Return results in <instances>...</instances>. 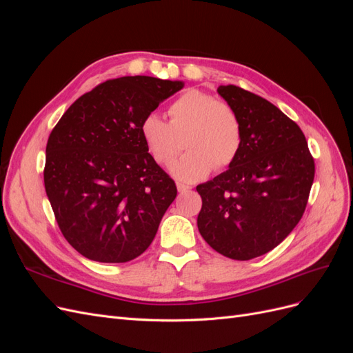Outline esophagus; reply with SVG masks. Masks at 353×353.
I'll list each match as a JSON object with an SVG mask.
<instances>
[{
  "label": "esophagus",
  "instance_id": "esophagus-1",
  "mask_svg": "<svg viewBox=\"0 0 353 353\" xmlns=\"http://www.w3.org/2000/svg\"><path fill=\"white\" fill-rule=\"evenodd\" d=\"M176 188H178L179 193H187V191H190V190H191V187H190V185L181 184V183H176Z\"/></svg>",
  "mask_w": 353,
  "mask_h": 353
}]
</instances>
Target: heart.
Here are the masks:
<instances>
[{"instance_id": "heart-1", "label": "heart", "mask_w": 353, "mask_h": 353, "mask_svg": "<svg viewBox=\"0 0 353 353\" xmlns=\"http://www.w3.org/2000/svg\"><path fill=\"white\" fill-rule=\"evenodd\" d=\"M168 114L169 122L157 113H148L140 132L148 153L160 165L172 162L185 145L190 148L170 166L176 178L199 181L213 168L227 169L237 159L243 128L239 113L227 101L188 90L169 105Z\"/></svg>"}]
</instances>
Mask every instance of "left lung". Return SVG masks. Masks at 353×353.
Masks as SVG:
<instances>
[{"label": "left lung", "mask_w": 353, "mask_h": 353, "mask_svg": "<svg viewBox=\"0 0 353 353\" xmlns=\"http://www.w3.org/2000/svg\"><path fill=\"white\" fill-rule=\"evenodd\" d=\"M218 92L239 113L243 141L225 172L197 185V227L213 250L249 261L276 248L301 221L315 162L301 128L276 105L236 85Z\"/></svg>", "instance_id": "8db88e82"}]
</instances>
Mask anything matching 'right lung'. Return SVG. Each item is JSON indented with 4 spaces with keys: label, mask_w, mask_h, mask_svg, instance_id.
Instances as JSON below:
<instances>
[{
    "label": "right lung",
    "mask_w": 353,
    "mask_h": 353,
    "mask_svg": "<svg viewBox=\"0 0 353 353\" xmlns=\"http://www.w3.org/2000/svg\"><path fill=\"white\" fill-rule=\"evenodd\" d=\"M183 87L152 77L109 79L52 128L46 191L61 234L85 258L130 262L152 244L176 185L148 153L140 125Z\"/></svg>",
    "instance_id": "obj_1"
}]
</instances>
